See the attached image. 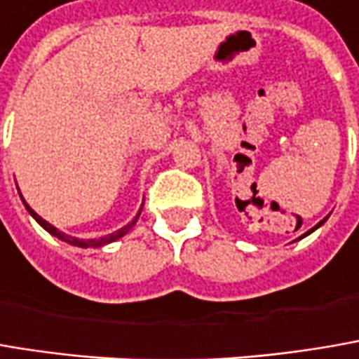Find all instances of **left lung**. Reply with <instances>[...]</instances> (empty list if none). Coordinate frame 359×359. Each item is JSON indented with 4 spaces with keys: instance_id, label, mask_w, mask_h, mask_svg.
Returning <instances> with one entry per match:
<instances>
[{
    "instance_id": "left-lung-1",
    "label": "left lung",
    "mask_w": 359,
    "mask_h": 359,
    "mask_svg": "<svg viewBox=\"0 0 359 359\" xmlns=\"http://www.w3.org/2000/svg\"><path fill=\"white\" fill-rule=\"evenodd\" d=\"M323 222H325V220H320L319 224H317V226H315V229H319L320 224H323ZM315 229H313V231H315ZM309 233H311V231H309ZM309 233H304V235H302V237H306V235H309ZM302 237H300V239H302Z\"/></svg>"
}]
</instances>
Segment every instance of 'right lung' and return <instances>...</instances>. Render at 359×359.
Segmentation results:
<instances>
[{"label":"right lung","instance_id":"1","mask_svg":"<svg viewBox=\"0 0 359 359\" xmlns=\"http://www.w3.org/2000/svg\"><path fill=\"white\" fill-rule=\"evenodd\" d=\"M22 202H24V200H22ZM24 206H26V210H28V212H30L32 217L36 218V222H39V224L42 226V229H44V231H48V233H50V235H55L57 239H61V241H65V243H69V245H75V247H102V245L112 243V241H116V239H120L122 235H126V233H128V231L133 229V224L137 222L139 215H141V212H139V215H137V218H135L133 222H128L126 226H122L120 231H116V233H112V235H106V237H100V239H91V241H90V239H88V241H83V239H75V237H69V235L61 233L59 229H55V226H53L50 222H46L44 218H40L39 215H36V212H34V210H32V208H30V206L26 204V202H24Z\"/></svg>","mask_w":359,"mask_h":359}]
</instances>
